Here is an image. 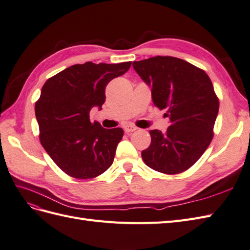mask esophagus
I'll use <instances>...</instances> for the list:
<instances>
[{"mask_svg":"<svg viewBox=\"0 0 250 250\" xmlns=\"http://www.w3.org/2000/svg\"><path fill=\"white\" fill-rule=\"evenodd\" d=\"M136 130H137V127H136V126H134V125H125V133H132V132L136 131Z\"/></svg>","mask_w":250,"mask_h":250,"instance_id":"esophagus-1","label":"esophagus"}]
</instances>
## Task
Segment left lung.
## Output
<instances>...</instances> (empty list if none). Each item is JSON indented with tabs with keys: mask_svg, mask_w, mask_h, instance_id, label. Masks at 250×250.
I'll use <instances>...</instances> for the list:
<instances>
[{
	"mask_svg": "<svg viewBox=\"0 0 250 250\" xmlns=\"http://www.w3.org/2000/svg\"><path fill=\"white\" fill-rule=\"evenodd\" d=\"M134 69L151 86L159 110H167L170 125L151 130V145L142 152L145 164L164 174L192 167L213 138L220 102L209 76L187 61L156 56L133 62Z\"/></svg>",
	"mask_w": 250,
	"mask_h": 250,
	"instance_id": "8db88e82",
	"label": "left lung"
}]
</instances>
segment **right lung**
I'll return each mask as SVG.
<instances>
[{"label":"right lung","mask_w":250,"mask_h":250,"mask_svg":"<svg viewBox=\"0 0 250 250\" xmlns=\"http://www.w3.org/2000/svg\"><path fill=\"white\" fill-rule=\"evenodd\" d=\"M131 63L75 64L44 83L35 104L39 138L64 173L87 180L111 167L124 130L92 123L89 112L101 108L107 83L127 72Z\"/></svg>","instance_id":"1"}]
</instances>
